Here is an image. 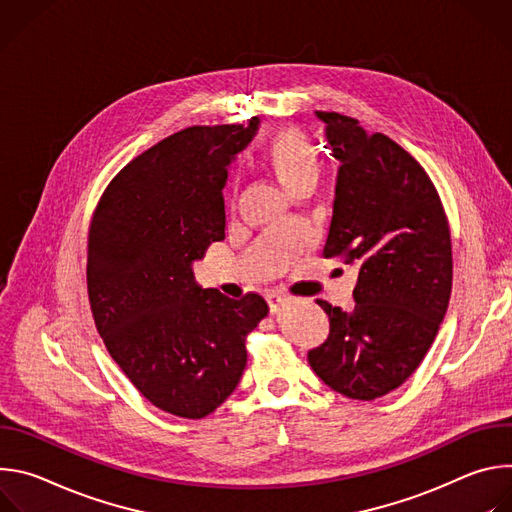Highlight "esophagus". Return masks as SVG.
<instances>
[{
	"mask_svg": "<svg viewBox=\"0 0 512 512\" xmlns=\"http://www.w3.org/2000/svg\"><path fill=\"white\" fill-rule=\"evenodd\" d=\"M267 304H269V312L271 314H279L287 304H289V300L287 298H283V296H269L267 298Z\"/></svg>",
	"mask_w": 512,
	"mask_h": 512,
	"instance_id": "esophagus-1",
	"label": "esophagus"
}]
</instances>
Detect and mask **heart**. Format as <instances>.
Instances as JSON below:
<instances>
[{
	"label": "heart",
	"instance_id": "1",
	"mask_svg": "<svg viewBox=\"0 0 512 512\" xmlns=\"http://www.w3.org/2000/svg\"><path fill=\"white\" fill-rule=\"evenodd\" d=\"M263 164L294 196L302 188L316 184L320 174V154L314 141L300 129L291 127L277 129L267 137L263 145Z\"/></svg>",
	"mask_w": 512,
	"mask_h": 512
}]
</instances>
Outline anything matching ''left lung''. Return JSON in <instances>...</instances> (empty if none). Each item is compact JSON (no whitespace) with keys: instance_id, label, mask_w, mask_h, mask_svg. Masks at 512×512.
I'll return each mask as SVG.
<instances>
[{"instance_id":"8db88e82","label":"left lung","mask_w":512,"mask_h":512,"mask_svg":"<svg viewBox=\"0 0 512 512\" xmlns=\"http://www.w3.org/2000/svg\"><path fill=\"white\" fill-rule=\"evenodd\" d=\"M340 162L324 257L358 267L354 310L318 300L330 320L308 352L336 393L373 401L401 387L421 364L452 294V239L440 194L421 164L356 119L316 111Z\"/></svg>"}]
</instances>
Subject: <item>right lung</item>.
Wrapping results in <instances>:
<instances>
[{
	"instance_id": "right-lung-1",
	"label": "right lung",
	"mask_w": 512,
	"mask_h": 512,
	"mask_svg": "<svg viewBox=\"0 0 512 512\" xmlns=\"http://www.w3.org/2000/svg\"><path fill=\"white\" fill-rule=\"evenodd\" d=\"M194 125L129 162L89 229L87 287L97 330L135 389L158 409L202 419L237 389L259 294L231 300L194 281L192 263L225 239L229 164L257 133Z\"/></svg>"
}]
</instances>
